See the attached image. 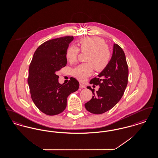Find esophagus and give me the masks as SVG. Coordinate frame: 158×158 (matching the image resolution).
Wrapping results in <instances>:
<instances>
[{
	"label": "esophagus",
	"instance_id": "34e87169",
	"mask_svg": "<svg viewBox=\"0 0 158 158\" xmlns=\"http://www.w3.org/2000/svg\"><path fill=\"white\" fill-rule=\"evenodd\" d=\"M79 87H80V88H86V86H85V85L82 84V83H80Z\"/></svg>",
	"mask_w": 158,
	"mask_h": 158
}]
</instances>
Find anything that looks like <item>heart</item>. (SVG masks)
Returning a JSON list of instances; mask_svg holds the SVG:
<instances>
[{"label": "heart", "mask_w": 158, "mask_h": 158, "mask_svg": "<svg viewBox=\"0 0 158 158\" xmlns=\"http://www.w3.org/2000/svg\"><path fill=\"white\" fill-rule=\"evenodd\" d=\"M82 52H89L86 61L76 66L72 70V75L80 81H85L92 73L94 67L97 71L104 70L111 59V52L105 45L103 39L97 37L83 38L79 41ZM79 49L75 45H70L66 52V59L69 62L75 61Z\"/></svg>", "instance_id": "b5f03b06"}]
</instances>
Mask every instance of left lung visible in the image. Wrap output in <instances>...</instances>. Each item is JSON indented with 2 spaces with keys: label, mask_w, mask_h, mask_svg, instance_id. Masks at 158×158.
<instances>
[{
  "label": "left lung",
  "mask_w": 158,
  "mask_h": 158,
  "mask_svg": "<svg viewBox=\"0 0 158 158\" xmlns=\"http://www.w3.org/2000/svg\"><path fill=\"white\" fill-rule=\"evenodd\" d=\"M128 69L126 56L123 49L114 44L111 59L107 66L98 75V77L91 79L90 84L99 85L96 93L90 86L93 96L89 101L85 104L89 112L101 114L111 110L122 98L127 87Z\"/></svg>",
  "instance_id": "8db88e82"
}]
</instances>
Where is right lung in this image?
<instances>
[{
    "label": "right lung",
    "instance_id": "right-lung-1",
    "mask_svg": "<svg viewBox=\"0 0 158 158\" xmlns=\"http://www.w3.org/2000/svg\"><path fill=\"white\" fill-rule=\"evenodd\" d=\"M73 40V36H67L47 41L38 47L31 60L28 78L31 96L38 108L47 115L62 113L68 96L79 89L75 78L61 85L56 75L66 66V52Z\"/></svg>",
    "mask_w": 158,
    "mask_h": 158
}]
</instances>
